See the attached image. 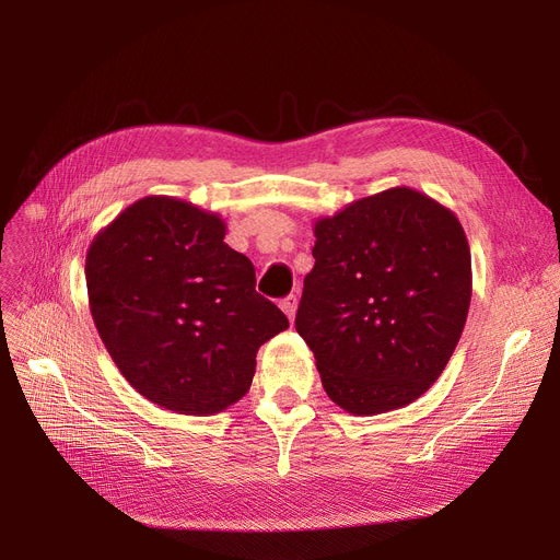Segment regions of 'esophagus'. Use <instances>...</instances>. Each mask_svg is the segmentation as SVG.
<instances>
[{
	"instance_id": "esophagus-1",
	"label": "esophagus",
	"mask_w": 560,
	"mask_h": 560,
	"mask_svg": "<svg viewBox=\"0 0 560 560\" xmlns=\"http://www.w3.org/2000/svg\"><path fill=\"white\" fill-rule=\"evenodd\" d=\"M279 306L288 315V319L292 322V319H295V313H298V295H288L285 300H281Z\"/></svg>"
}]
</instances>
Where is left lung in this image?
<instances>
[{
    "label": "left lung",
    "mask_w": 560,
    "mask_h": 560,
    "mask_svg": "<svg viewBox=\"0 0 560 560\" xmlns=\"http://www.w3.org/2000/svg\"><path fill=\"white\" fill-rule=\"evenodd\" d=\"M298 334L331 401L378 416L416 401L450 363L472 300L458 218L397 186L315 222Z\"/></svg>",
    "instance_id": "1"
}]
</instances>
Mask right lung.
<instances>
[{
  "instance_id": "obj_1",
  "label": "right lung",
  "mask_w": 560,
  "mask_h": 560,
  "mask_svg": "<svg viewBox=\"0 0 560 560\" xmlns=\"http://www.w3.org/2000/svg\"><path fill=\"white\" fill-rule=\"evenodd\" d=\"M224 233L218 213L150 195L85 256L88 302L113 363L144 399L182 416H213L245 397L258 347L288 329Z\"/></svg>"
}]
</instances>
